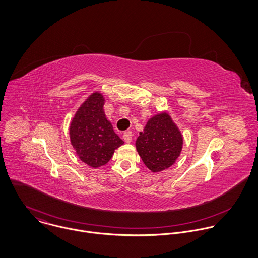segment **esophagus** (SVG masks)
Instances as JSON below:
<instances>
[{"label": "esophagus", "mask_w": 258, "mask_h": 258, "mask_svg": "<svg viewBox=\"0 0 258 258\" xmlns=\"http://www.w3.org/2000/svg\"><path fill=\"white\" fill-rule=\"evenodd\" d=\"M123 139L126 143H130L132 141V132L130 131H127L123 134Z\"/></svg>", "instance_id": "esophagus-1"}]
</instances>
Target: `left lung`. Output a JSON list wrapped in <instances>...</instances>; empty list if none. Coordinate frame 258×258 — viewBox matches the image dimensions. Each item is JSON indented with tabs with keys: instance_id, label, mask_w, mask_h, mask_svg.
<instances>
[{
	"instance_id": "left-lung-1",
	"label": "left lung",
	"mask_w": 258,
	"mask_h": 258,
	"mask_svg": "<svg viewBox=\"0 0 258 258\" xmlns=\"http://www.w3.org/2000/svg\"><path fill=\"white\" fill-rule=\"evenodd\" d=\"M183 136L167 113L152 117L136 140V149L148 169L157 173L171 167L181 154Z\"/></svg>"
}]
</instances>
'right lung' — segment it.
I'll list each match as a JSON object with an SVG mask.
<instances>
[{"label": "right lung", "instance_id": "obj_1", "mask_svg": "<svg viewBox=\"0 0 258 258\" xmlns=\"http://www.w3.org/2000/svg\"><path fill=\"white\" fill-rule=\"evenodd\" d=\"M103 105L102 94L92 93L76 112L70 128L77 156L92 168L107 164L115 149L124 143L106 119Z\"/></svg>", "mask_w": 258, "mask_h": 258}]
</instances>
